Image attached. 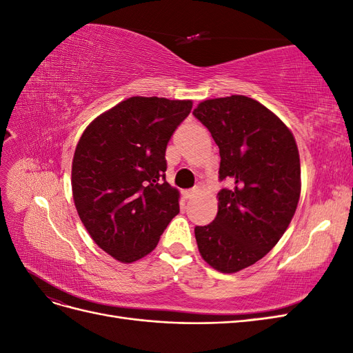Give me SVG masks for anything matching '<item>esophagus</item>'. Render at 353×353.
Returning a JSON list of instances; mask_svg holds the SVG:
<instances>
[{
	"label": "esophagus",
	"mask_w": 353,
	"mask_h": 353,
	"mask_svg": "<svg viewBox=\"0 0 353 353\" xmlns=\"http://www.w3.org/2000/svg\"><path fill=\"white\" fill-rule=\"evenodd\" d=\"M197 193H199V188L194 187V188H191V190H185L184 193H183V196H184V199L190 200V199H193Z\"/></svg>",
	"instance_id": "esophagus-1"
}]
</instances>
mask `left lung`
Here are the masks:
<instances>
[{"instance_id":"left-lung-1","label":"left lung","mask_w":353,"mask_h":353,"mask_svg":"<svg viewBox=\"0 0 353 353\" xmlns=\"http://www.w3.org/2000/svg\"><path fill=\"white\" fill-rule=\"evenodd\" d=\"M193 114L219 147L216 218L196 227L197 248L212 268L241 271L262 259L285 232L301 197V159L292 131L245 95L201 101Z\"/></svg>"}]
</instances>
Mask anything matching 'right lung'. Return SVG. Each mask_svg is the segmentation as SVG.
<instances>
[{"mask_svg": "<svg viewBox=\"0 0 353 353\" xmlns=\"http://www.w3.org/2000/svg\"><path fill=\"white\" fill-rule=\"evenodd\" d=\"M191 108V100L131 97L95 117L79 138L74 206L95 244L117 261L144 258L179 213L165 153Z\"/></svg>", "mask_w": 353, "mask_h": 353, "instance_id": "right-lung-1", "label": "right lung"}]
</instances>
